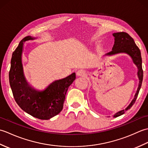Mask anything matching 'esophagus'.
<instances>
[{
	"label": "esophagus",
	"instance_id": "esophagus-1",
	"mask_svg": "<svg viewBox=\"0 0 148 148\" xmlns=\"http://www.w3.org/2000/svg\"><path fill=\"white\" fill-rule=\"evenodd\" d=\"M76 74L78 76H81L84 77L86 76V71L84 70V69H79L76 72Z\"/></svg>",
	"mask_w": 148,
	"mask_h": 148
}]
</instances>
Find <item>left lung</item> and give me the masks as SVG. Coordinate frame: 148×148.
I'll list each match as a JSON object with an SVG mask.
<instances>
[{
	"mask_svg": "<svg viewBox=\"0 0 148 148\" xmlns=\"http://www.w3.org/2000/svg\"><path fill=\"white\" fill-rule=\"evenodd\" d=\"M113 36L115 37L114 45L113 46L112 51L108 53L107 55H111L117 54V53H125L128 55H130L131 58H132L134 63L137 65L138 68L137 75L139 79V87H138L137 92L136 95H135L134 99L132 100V101L131 102V103L128 105L126 109L119 111L113 116L114 118H116L118 116L123 114L125 111L130 109L132 108V106L134 105L135 102H136L138 94H139V90L140 89L141 85H142L143 79V70L142 67V58H141L140 51L139 48L136 45V44L135 43L132 37L126 32L114 33L113 34Z\"/></svg>",
	"mask_w": 148,
	"mask_h": 148,
	"instance_id": "8db88e82",
	"label": "left lung"
}]
</instances>
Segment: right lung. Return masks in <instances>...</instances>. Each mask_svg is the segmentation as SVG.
<instances>
[{"mask_svg": "<svg viewBox=\"0 0 148 148\" xmlns=\"http://www.w3.org/2000/svg\"><path fill=\"white\" fill-rule=\"evenodd\" d=\"M34 39L25 37L12 53L9 73V84L15 101L22 110L33 117L49 119L63 109L69 86L76 78L75 72L61 79L55 80L42 90L31 87L25 79L21 64L23 42Z\"/></svg>", "mask_w": 148, "mask_h": 148, "instance_id": "add662e5", "label": "right lung"}]
</instances>
